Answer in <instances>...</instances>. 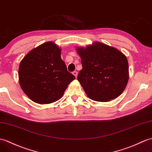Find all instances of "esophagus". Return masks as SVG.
I'll use <instances>...</instances> for the list:
<instances>
[{
	"label": "esophagus",
	"instance_id": "1",
	"mask_svg": "<svg viewBox=\"0 0 152 152\" xmlns=\"http://www.w3.org/2000/svg\"><path fill=\"white\" fill-rule=\"evenodd\" d=\"M72 74H73L74 76H75L76 77H77V71H74V72H72Z\"/></svg>",
	"mask_w": 152,
	"mask_h": 152
}]
</instances>
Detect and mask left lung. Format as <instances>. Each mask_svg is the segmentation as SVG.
Returning <instances> with one entry per match:
<instances>
[{
	"label": "left lung",
	"instance_id": "8db88e82",
	"mask_svg": "<svg viewBox=\"0 0 152 152\" xmlns=\"http://www.w3.org/2000/svg\"><path fill=\"white\" fill-rule=\"evenodd\" d=\"M76 50L82 64L77 80L88 97L104 102L122 93L129 80L128 59L122 52L100 42Z\"/></svg>",
	"mask_w": 152,
	"mask_h": 152
}]
</instances>
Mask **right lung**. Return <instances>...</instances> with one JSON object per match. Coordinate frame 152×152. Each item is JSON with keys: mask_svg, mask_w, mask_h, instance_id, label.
I'll list each match as a JSON object with an SVG mask.
<instances>
[{"mask_svg": "<svg viewBox=\"0 0 152 152\" xmlns=\"http://www.w3.org/2000/svg\"><path fill=\"white\" fill-rule=\"evenodd\" d=\"M21 89L39 104L59 100L75 79L61 58V48L52 41L32 49L21 60L19 67Z\"/></svg>", "mask_w": 152, "mask_h": 152, "instance_id": "obj_1", "label": "right lung"}]
</instances>
